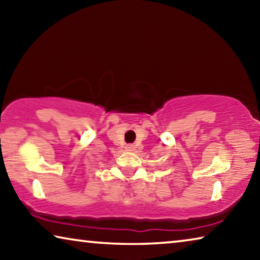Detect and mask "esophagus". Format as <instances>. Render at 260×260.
Returning <instances> with one entry per match:
<instances>
[{"label": "esophagus", "instance_id": "esophagus-1", "mask_svg": "<svg viewBox=\"0 0 260 260\" xmlns=\"http://www.w3.org/2000/svg\"><path fill=\"white\" fill-rule=\"evenodd\" d=\"M126 150L127 151H133V150H135V146H134V144H128V146H126Z\"/></svg>", "mask_w": 260, "mask_h": 260}]
</instances>
